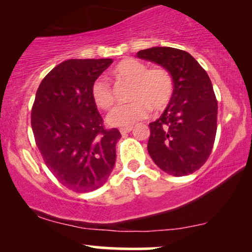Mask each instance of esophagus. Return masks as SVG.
Masks as SVG:
<instances>
[{
  "mask_svg": "<svg viewBox=\"0 0 252 252\" xmlns=\"http://www.w3.org/2000/svg\"><path fill=\"white\" fill-rule=\"evenodd\" d=\"M131 130H132V126H126V128H121L120 132L122 133V135H126V133L131 131Z\"/></svg>",
  "mask_w": 252,
  "mask_h": 252,
  "instance_id": "obj_1",
  "label": "esophagus"
}]
</instances>
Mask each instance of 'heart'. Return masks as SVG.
<instances>
[{
  "instance_id": "obj_1",
  "label": "heart",
  "mask_w": 252,
  "mask_h": 252,
  "mask_svg": "<svg viewBox=\"0 0 252 252\" xmlns=\"http://www.w3.org/2000/svg\"><path fill=\"white\" fill-rule=\"evenodd\" d=\"M117 79L132 83L130 99L132 102L119 105L110 110L107 122L114 126H132L150 115L151 108L163 110L172 101L175 84L168 70L163 66L149 68L139 60L124 59L113 70ZM93 101L101 109H109L115 102L113 87L105 77H99L92 84Z\"/></svg>"
}]
</instances>
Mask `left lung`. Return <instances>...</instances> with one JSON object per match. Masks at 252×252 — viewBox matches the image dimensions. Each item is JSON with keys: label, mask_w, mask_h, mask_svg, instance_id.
Wrapping results in <instances>:
<instances>
[{"label": "left lung", "mask_w": 252, "mask_h": 252, "mask_svg": "<svg viewBox=\"0 0 252 252\" xmlns=\"http://www.w3.org/2000/svg\"><path fill=\"white\" fill-rule=\"evenodd\" d=\"M137 56L166 68L175 84L172 101L150 123V156L170 175L192 174L209 159L217 135L218 101L210 77L181 49L153 47L140 50Z\"/></svg>", "instance_id": "1"}]
</instances>
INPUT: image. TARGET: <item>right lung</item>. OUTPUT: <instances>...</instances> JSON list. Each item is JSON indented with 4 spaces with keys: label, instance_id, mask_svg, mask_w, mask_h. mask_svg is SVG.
<instances>
[{
    "label": "right lung",
    "instance_id": "right-lung-1",
    "mask_svg": "<svg viewBox=\"0 0 252 252\" xmlns=\"http://www.w3.org/2000/svg\"><path fill=\"white\" fill-rule=\"evenodd\" d=\"M112 59L68 60L40 83L32 106L31 126L46 166L75 192L98 189L112 173L121 133L106 129L93 101L94 80Z\"/></svg>",
    "mask_w": 252,
    "mask_h": 252
}]
</instances>
